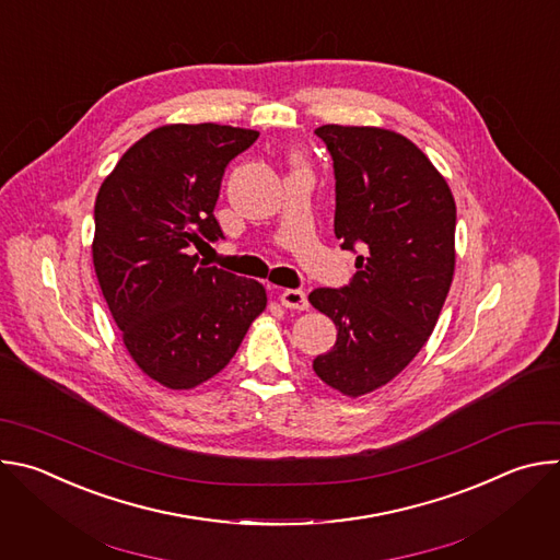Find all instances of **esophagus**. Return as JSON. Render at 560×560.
I'll use <instances>...</instances> for the list:
<instances>
[{
	"label": "esophagus",
	"mask_w": 560,
	"mask_h": 560,
	"mask_svg": "<svg viewBox=\"0 0 560 560\" xmlns=\"http://www.w3.org/2000/svg\"><path fill=\"white\" fill-rule=\"evenodd\" d=\"M279 301H281L283 307H290V310H307V307H310L307 294H305L303 290H294V288L281 290Z\"/></svg>",
	"instance_id": "obj_1"
}]
</instances>
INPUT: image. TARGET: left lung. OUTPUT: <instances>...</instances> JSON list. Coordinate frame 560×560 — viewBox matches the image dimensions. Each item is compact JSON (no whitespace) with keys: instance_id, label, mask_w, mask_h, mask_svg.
<instances>
[{"instance_id":"8db88e82","label":"left lung","mask_w":560,"mask_h":560,"mask_svg":"<svg viewBox=\"0 0 560 560\" xmlns=\"http://www.w3.org/2000/svg\"><path fill=\"white\" fill-rule=\"evenodd\" d=\"M335 168V234L361 250L343 288H316L310 303L339 335L312 363L346 396L401 372L432 335L454 277L456 203L430 159L404 135L372 126H318Z\"/></svg>"}]
</instances>
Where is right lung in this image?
Wrapping results in <instances>:
<instances>
[{"instance_id":"add662e5","label":"right lung","mask_w":560,"mask_h":560,"mask_svg":"<svg viewBox=\"0 0 560 560\" xmlns=\"http://www.w3.org/2000/svg\"><path fill=\"white\" fill-rule=\"evenodd\" d=\"M257 130L162 126L132 143L95 201L93 264L135 363L190 389L221 372L266 310L255 279L206 268L195 248L223 238L214 219L225 166Z\"/></svg>"}]
</instances>
